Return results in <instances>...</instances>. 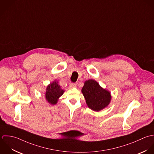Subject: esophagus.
<instances>
[{
  "mask_svg": "<svg viewBox=\"0 0 154 154\" xmlns=\"http://www.w3.org/2000/svg\"><path fill=\"white\" fill-rule=\"evenodd\" d=\"M76 86V83H72V82L70 83V87L73 88V87H75Z\"/></svg>",
  "mask_w": 154,
  "mask_h": 154,
  "instance_id": "obj_1",
  "label": "esophagus"
}]
</instances>
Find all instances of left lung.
<instances>
[{
    "label": "left lung",
    "mask_w": 154,
    "mask_h": 154,
    "mask_svg": "<svg viewBox=\"0 0 154 154\" xmlns=\"http://www.w3.org/2000/svg\"><path fill=\"white\" fill-rule=\"evenodd\" d=\"M82 93L88 106L94 111H99L106 107L111 99L110 92L102 88L93 79L85 82Z\"/></svg>",
    "instance_id": "8db88e82"
}]
</instances>
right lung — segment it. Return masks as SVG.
Wrapping results in <instances>:
<instances>
[{
    "label": "right lung",
    "mask_w": 154,
    "mask_h": 154,
    "mask_svg": "<svg viewBox=\"0 0 154 154\" xmlns=\"http://www.w3.org/2000/svg\"><path fill=\"white\" fill-rule=\"evenodd\" d=\"M63 93L64 91L61 89L58 82L54 81L47 87L45 98L50 103L55 104L57 102L58 99L63 94Z\"/></svg>",
    "instance_id": "1"
}]
</instances>
